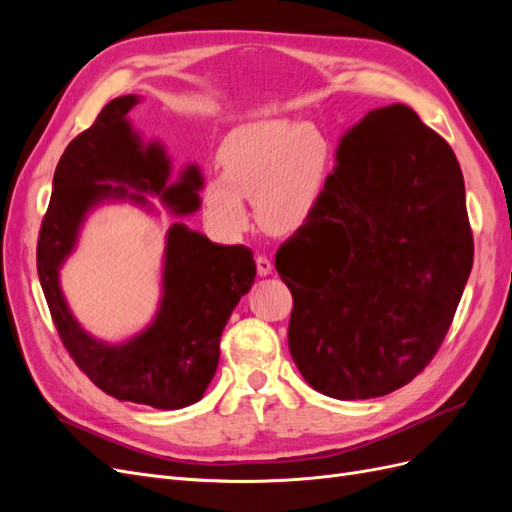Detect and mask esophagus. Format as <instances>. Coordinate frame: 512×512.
<instances>
[{
  "label": "esophagus",
  "instance_id": "obj_1",
  "mask_svg": "<svg viewBox=\"0 0 512 512\" xmlns=\"http://www.w3.org/2000/svg\"><path fill=\"white\" fill-rule=\"evenodd\" d=\"M256 271H258V275L260 277H267V275H271V271H273V265H271V260L267 258V256H256Z\"/></svg>",
  "mask_w": 512,
  "mask_h": 512
}]
</instances>
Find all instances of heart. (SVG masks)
I'll list each match as a JSON object with an SVG mask.
<instances>
[{
	"label": "heart",
	"mask_w": 512,
	"mask_h": 512,
	"mask_svg": "<svg viewBox=\"0 0 512 512\" xmlns=\"http://www.w3.org/2000/svg\"><path fill=\"white\" fill-rule=\"evenodd\" d=\"M333 164L329 136L312 121H256L232 132L220 149L222 177L203 188L211 226L226 239L250 228L245 200L258 222L288 235L314 218L327 194Z\"/></svg>",
	"instance_id": "obj_1"
}]
</instances>
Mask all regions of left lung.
<instances>
[{
	"instance_id": "1",
	"label": "left lung",
	"mask_w": 512,
	"mask_h": 512,
	"mask_svg": "<svg viewBox=\"0 0 512 512\" xmlns=\"http://www.w3.org/2000/svg\"><path fill=\"white\" fill-rule=\"evenodd\" d=\"M472 258L453 149L404 104L369 111L339 143L320 209L275 256L305 382L335 399L408 384L451 327Z\"/></svg>"
}]
</instances>
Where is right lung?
Instances as JSON below:
<instances>
[{"instance_id":"add662e5","label":"right lung","mask_w":512,"mask_h":512,"mask_svg":"<svg viewBox=\"0 0 512 512\" xmlns=\"http://www.w3.org/2000/svg\"><path fill=\"white\" fill-rule=\"evenodd\" d=\"M141 102L121 96L108 102L94 126L66 147L49 209L38 237V277L57 333L87 378L121 401L158 410L192 406L205 395L220 361L226 322L256 277L252 250L218 245L175 222L166 230L162 297L151 324L123 344L89 335L70 312L59 269L79 243L87 215L102 203H121L158 213L147 196L173 215L198 211L203 175L188 164L170 181V158L158 143H143L128 119Z\"/></svg>"}]
</instances>
